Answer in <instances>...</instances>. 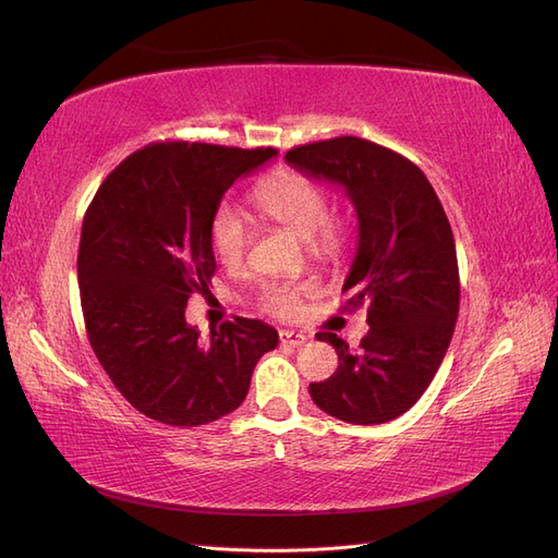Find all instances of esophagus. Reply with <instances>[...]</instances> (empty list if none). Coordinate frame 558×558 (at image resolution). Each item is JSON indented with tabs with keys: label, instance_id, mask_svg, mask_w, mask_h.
I'll return each instance as SVG.
<instances>
[{
	"label": "esophagus",
	"instance_id": "obj_1",
	"mask_svg": "<svg viewBox=\"0 0 558 558\" xmlns=\"http://www.w3.org/2000/svg\"><path fill=\"white\" fill-rule=\"evenodd\" d=\"M279 340L283 347H302L307 342V335L295 332V330H279Z\"/></svg>",
	"mask_w": 558,
	"mask_h": 558
}]
</instances>
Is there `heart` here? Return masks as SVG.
<instances>
[{"mask_svg":"<svg viewBox=\"0 0 558 558\" xmlns=\"http://www.w3.org/2000/svg\"><path fill=\"white\" fill-rule=\"evenodd\" d=\"M251 202L265 218L305 238L310 251L320 258L340 256L344 246V218L328 209V193L316 179L295 172L277 170L260 179L251 191ZM251 246V230L244 216L221 205L211 218V251L216 260L228 269H238L246 260ZM312 281L269 279L258 286V307L277 318L298 316L302 300L314 295Z\"/></svg>","mask_w":558,"mask_h":558,"instance_id":"1","label":"heart"}]
</instances>
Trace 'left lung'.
<instances>
[{
    "label": "left lung",
    "mask_w": 558,
    "mask_h": 558,
    "mask_svg": "<svg viewBox=\"0 0 558 558\" xmlns=\"http://www.w3.org/2000/svg\"><path fill=\"white\" fill-rule=\"evenodd\" d=\"M286 162L340 183L359 214L342 310L365 305L369 330L356 351L335 332L316 335L340 365L310 384L312 400L347 424H386L424 396L451 342L461 283L449 218L426 174L375 142H314L291 148Z\"/></svg>",
    "instance_id": "8db88e82"
}]
</instances>
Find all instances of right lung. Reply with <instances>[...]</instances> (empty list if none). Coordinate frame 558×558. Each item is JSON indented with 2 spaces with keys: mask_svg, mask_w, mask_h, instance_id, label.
I'll list each match as a JSON object with an SVG mask.
<instances>
[{
  "mask_svg": "<svg viewBox=\"0 0 558 558\" xmlns=\"http://www.w3.org/2000/svg\"><path fill=\"white\" fill-rule=\"evenodd\" d=\"M277 148L158 142L130 154L83 216L78 289L86 332L134 410L167 426H202L234 412L253 367L279 335L234 318L199 340L185 324L193 293L216 272L211 218L230 185Z\"/></svg>",
  "mask_w": 558,
  "mask_h": 558,
  "instance_id": "1",
  "label": "right lung"
}]
</instances>
